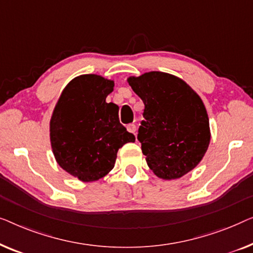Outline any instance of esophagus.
Instances as JSON below:
<instances>
[{
    "label": "esophagus",
    "mask_w": 253,
    "mask_h": 253,
    "mask_svg": "<svg viewBox=\"0 0 253 253\" xmlns=\"http://www.w3.org/2000/svg\"><path fill=\"white\" fill-rule=\"evenodd\" d=\"M127 130L129 131V133L135 135V133H136V126H135L134 124H129V125L127 126Z\"/></svg>",
    "instance_id": "34e87169"
}]
</instances>
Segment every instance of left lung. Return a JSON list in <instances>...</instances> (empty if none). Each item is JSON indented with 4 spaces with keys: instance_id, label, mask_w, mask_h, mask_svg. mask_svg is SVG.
Instances as JSON below:
<instances>
[{
    "instance_id": "1",
    "label": "left lung",
    "mask_w": 253,
    "mask_h": 253,
    "mask_svg": "<svg viewBox=\"0 0 253 253\" xmlns=\"http://www.w3.org/2000/svg\"><path fill=\"white\" fill-rule=\"evenodd\" d=\"M127 83L144 103L137 138L149 169L163 180L186 175L202 162L211 141L201 96L181 78L161 71L128 77Z\"/></svg>"
}]
</instances>
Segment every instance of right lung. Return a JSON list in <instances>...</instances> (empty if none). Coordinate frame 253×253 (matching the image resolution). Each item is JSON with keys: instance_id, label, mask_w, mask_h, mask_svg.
Wrapping results in <instances>:
<instances>
[{"instance_id": "right-lung-1", "label": "right lung", "mask_w": 253, "mask_h": 253, "mask_svg": "<svg viewBox=\"0 0 253 253\" xmlns=\"http://www.w3.org/2000/svg\"><path fill=\"white\" fill-rule=\"evenodd\" d=\"M115 81L81 74L64 88L52 111L49 133L58 165L83 182H94L115 167L117 152L135 142L119 122V106L106 103Z\"/></svg>"}]
</instances>
